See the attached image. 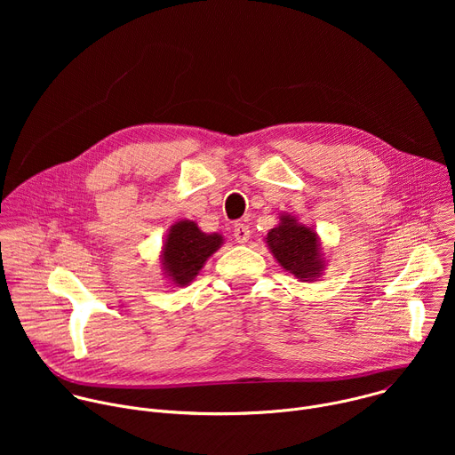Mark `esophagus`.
I'll return each mask as SVG.
<instances>
[{"label":"esophagus","instance_id":"1","mask_svg":"<svg viewBox=\"0 0 455 455\" xmlns=\"http://www.w3.org/2000/svg\"><path fill=\"white\" fill-rule=\"evenodd\" d=\"M234 237H235V241L241 243V244L248 243V239H250V228H248L244 223H237V225L234 227Z\"/></svg>","mask_w":455,"mask_h":455}]
</instances>
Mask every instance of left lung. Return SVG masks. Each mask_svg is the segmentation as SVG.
I'll use <instances>...</instances> for the list:
<instances>
[{"instance_id":"1","label":"left lung","mask_w":455,"mask_h":455,"mask_svg":"<svg viewBox=\"0 0 455 455\" xmlns=\"http://www.w3.org/2000/svg\"><path fill=\"white\" fill-rule=\"evenodd\" d=\"M275 261L302 283L316 281L326 261L316 232L291 214H281L279 225L265 237Z\"/></svg>"}]
</instances>
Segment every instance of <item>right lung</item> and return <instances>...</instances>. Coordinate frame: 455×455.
Returning a JSON list of instances; mask_svg holds the SVG:
<instances>
[{
	"label": "right lung",
	"instance_id": "right-lung-1",
	"mask_svg": "<svg viewBox=\"0 0 455 455\" xmlns=\"http://www.w3.org/2000/svg\"><path fill=\"white\" fill-rule=\"evenodd\" d=\"M221 234H205L198 223L180 220L171 225L162 246V270L172 286H188L207 259L223 244Z\"/></svg>",
	"mask_w": 455,
	"mask_h": 455
}]
</instances>
